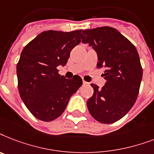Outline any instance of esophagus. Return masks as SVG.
<instances>
[{"mask_svg": "<svg viewBox=\"0 0 154 154\" xmlns=\"http://www.w3.org/2000/svg\"><path fill=\"white\" fill-rule=\"evenodd\" d=\"M83 85H88V84H89V83H87V82H86V81H84V80L83 81Z\"/></svg>", "mask_w": 154, "mask_h": 154, "instance_id": "esophagus-1", "label": "esophagus"}]
</instances>
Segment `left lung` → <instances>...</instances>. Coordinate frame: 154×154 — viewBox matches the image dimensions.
I'll list each match as a JSON object with an SVG mask.
<instances>
[{
	"label": "left lung",
	"instance_id": "8db88e82",
	"mask_svg": "<svg viewBox=\"0 0 154 154\" xmlns=\"http://www.w3.org/2000/svg\"><path fill=\"white\" fill-rule=\"evenodd\" d=\"M82 42L98 55V68H105L106 83L99 89L92 83L94 94L87 100L90 114L104 124L114 123L134 105L142 79V67L135 46L111 27L85 29Z\"/></svg>",
	"mask_w": 154,
	"mask_h": 154
}]
</instances>
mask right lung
I'll use <instances>...</instances> for the list:
<instances>
[{
	"instance_id": "right-lung-1",
	"label": "right lung",
	"mask_w": 154,
	"mask_h": 154,
	"mask_svg": "<svg viewBox=\"0 0 154 154\" xmlns=\"http://www.w3.org/2000/svg\"><path fill=\"white\" fill-rule=\"evenodd\" d=\"M82 30L43 32L24 47L17 65L18 90L28 110L36 119L51 122L61 115L71 95L83 84L79 75L71 79L59 74L71 50L81 42Z\"/></svg>"
}]
</instances>
